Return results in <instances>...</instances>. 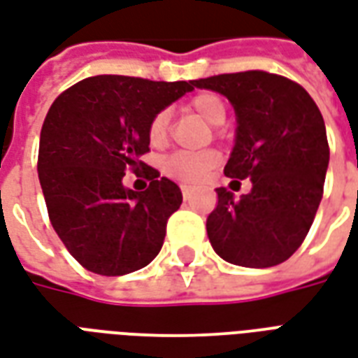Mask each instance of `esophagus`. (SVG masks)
<instances>
[{"label":"esophagus","instance_id":"34e87169","mask_svg":"<svg viewBox=\"0 0 358 358\" xmlns=\"http://www.w3.org/2000/svg\"><path fill=\"white\" fill-rule=\"evenodd\" d=\"M182 195H184V199H189L192 197V187L189 186H182Z\"/></svg>","mask_w":358,"mask_h":358}]
</instances>
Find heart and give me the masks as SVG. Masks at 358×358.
Returning a JSON list of instances; mask_svg holds the SVG:
<instances>
[{"instance_id": "heart-1", "label": "heart", "mask_w": 358, "mask_h": 358, "mask_svg": "<svg viewBox=\"0 0 358 358\" xmlns=\"http://www.w3.org/2000/svg\"><path fill=\"white\" fill-rule=\"evenodd\" d=\"M213 125H222L226 121V102L214 94V92H203L193 98L189 104ZM171 134V113L161 110L150 119L148 125V140L153 148H163L169 142ZM218 161V155L213 150L206 152H174L163 159V172L171 178L184 182V184H197L205 178Z\"/></svg>"}]
</instances>
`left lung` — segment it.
Here are the masks:
<instances>
[{
  "label": "left lung",
  "mask_w": 358,
  "mask_h": 358,
  "mask_svg": "<svg viewBox=\"0 0 358 358\" xmlns=\"http://www.w3.org/2000/svg\"><path fill=\"white\" fill-rule=\"evenodd\" d=\"M193 87L231 102L237 136L224 174L252 182L241 199L216 189L218 205L206 218L210 245L235 266L282 264L303 243L322 199L330 148L320 110L301 85L262 70L195 79Z\"/></svg>",
  "instance_id": "8db88e82"
}]
</instances>
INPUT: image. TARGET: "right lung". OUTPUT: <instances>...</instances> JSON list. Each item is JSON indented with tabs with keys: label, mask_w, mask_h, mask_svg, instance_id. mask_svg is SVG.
I'll use <instances>...</instances> for the list:
<instances>
[{
	"label": "right lung",
	"mask_w": 358,
	"mask_h": 358,
	"mask_svg": "<svg viewBox=\"0 0 358 358\" xmlns=\"http://www.w3.org/2000/svg\"><path fill=\"white\" fill-rule=\"evenodd\" d=\"M189 91L193 81L94 76L49 108L39 184L55 231L85 269L119 277L145 267L161 250L182 192L140 157L150 152V119ZM127 170L150 179L148 189L123 187Z\"/></svg>",
	"instance_id": "1"
}]
</instances>
